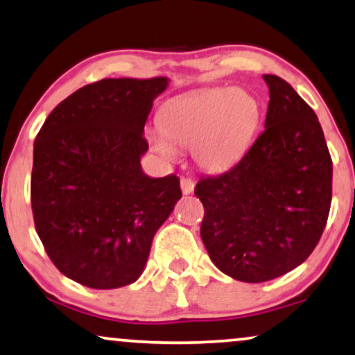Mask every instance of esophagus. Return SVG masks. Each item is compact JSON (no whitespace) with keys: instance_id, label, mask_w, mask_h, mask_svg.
I'll return each instance as SVG.
<instances>
[{"instance_id":"1","label":"esophagus","mask_w":355,"mask_h":355,"mask_svg":"<svg viewBox=\"0 0 355 355\" xmlns=\"http://www.w3.org/2000/svg\"><path fill=\"white\" fill-rule=\"evenodd\" d=\"M180 187H182L183 195H191L193 190H195V183H193V180H190V178H182Z\"/></svg>"}]
</instances>
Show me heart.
I'll return each instance as SVG.
<instances>
[{"label": "heart", "instance_id": "obj_1", "mask_svg": "<svg viewBox=\"0 0 355 355\" xmlns=\"http://www.w3.org/2000/svg\"><path fill=\"white\" fill-rule=\"evenodd\" d=\"M261 121V102L242 87H211L183 94L164 103L160 128L146 131L155 153L165 160L178 157V148H191L193 159L207 172H224L247 154Z\"/></svg>", "mask_w": 355, "mask_h": 355}]
</instances>
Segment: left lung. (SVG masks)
I'll return each instance as SVG.
<instances>
[{
  "label": "left lung",
  "mask_w": 355,
  "mask_h": 355,
  "mask_svg": "<svg viewBox=\"0 0 355 355\" xmlns=\"http://www.w3.org/2000/svg\"><path fill=\"white\" fill-rule=\"evenodd\" d=\"M264 131L237 165L201 177L202 243L222 272L264 282L310 257L331 206L333 162L318 116L279 76L264 74Z\"/></svg>",
  "instance_id": "1"
}]
</instances>
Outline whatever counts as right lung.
Instances as JSON below:
<instances>
[{
	"label": "right lung",
	"mask_w": 355,
	"mask_h": 355,
	"mask_svg": "<svg viewBox=\"0 0 355 355\" xmlns=\"http://www.w3.org/2000/svg\"><path fill=\"white\" fill-rule=\"evenodd\" d=\"M168 78L102 79L71 94L34 143L31 201L37 234L60 272L91 289L143 274L153 239L182 198L175 175L143 172V138Z\"/></svg>",
	"instance_id": "1"
}]
</instances>
